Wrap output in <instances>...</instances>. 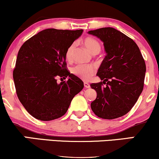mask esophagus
<instances>
[{"instance_id":"esophagus-1","label":"esophagus","mask_w":159,"mask_h":159,"mask_svg":"<svg viewBox=\"0 0 159 159\" xmlns=\"http://www.w3.org/2000/svg\"><path fill=\"white\" fill-rule=\"evenodd\" d=\"M84 85L85 88H90V84H88L87 82H84Z\"/></svg>"}]
</instances>
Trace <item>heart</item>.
Returning <instances> with one entry per match:
<instances>
[{
  "instance_id": "1",
  "label": "heart",
  "mask_w": 159,
  "mask_h": 159,
  "mask_svg": "<svg viewBox=\"0 0 159 159\" xmlns=\"http://www.w3.org/2000/svg\"><path fill=\"white\" fill-rule=\"evenodd\" d=\"M83 44L92 54H97L101 49V45L97 39L93 37H86L83 40ZM75 45L72 44L66 52V59L67 61H72ZM96 69L93 65H77L72 69V72L82 80H90L96 73Z\"/></svg>"
}]
</instances>
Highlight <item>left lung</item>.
I'll list each match as a JSON object with an SVG mask.
<instances>
[{
  "label": "left lung",
  "mask_w": 159,
  "mask_h": 159,
  "mask_svg": "<svg viewBox=\"0 0 159 159\" xmlns=\"http://www.w3.org/2000/svg\"><path fill=\"white\" fill-rule=\"evenodd\" d=\"M88 34L103 42L106 52L96 74L103 81L90 84L97 93L91 109L98 117L116 119L132 108L143 91L145 61L136 43L113 27L90 30Z\"/></svg>",
  "instance_id": "1"
}]
</instances>
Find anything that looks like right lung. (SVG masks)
<instances>
[{"mask_svg":"<svg viewBox=\"0 0 159 159\" xmlns=\"http://www.w3.org/2000/svg\"><path fill=\"white\" fill-rule=\"evenodd\" d=\"M83 30L49 28L27 39L20 48L13 70L19 101L31 116L50 121L63 116L72 98L84 88L83 81L70 73L66 52ZM69 78L57 84L58 77Z\"/></svg>","mask_w":159,"mask_h":159,"instance_id":"obj_1","label":"right lung"}]
</instances>
